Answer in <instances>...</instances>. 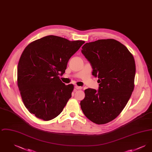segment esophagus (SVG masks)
I'll use <instances>...</instances> for the list:
<instances>
[{
    "mask_svg": "<svg viewBox=\"0 0 152 152\" xmlns=\"http://www.w3.org/2000/svg\"><path fill=\"white\" fill-rule=\"evenodd\" d=\"M75 88L76 89H78V90H80V89H82V87H79V86H76Z\"/></svg>",
    "mask_w": 152,
    "mask_h": 152,
    "instance_id": "34e87169",
    "label": "esophagus"
}]
</instances>
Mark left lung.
I'll list each match as a JSON object with an SVG mask.
<instances>
[{
	"instance_id": "left-lung-1",
	"label": "left lung",
	"mask_w": 152,
	"mask_h": 152,
	"mask_svg": "<svg viewBox=\"0 0 152 152\" xmlns=\"http://www.w3.org/2000/svg\"><path fill=\"white\" fill-rule=\"evenodd\" d=\"M82 53L97 77L99 91L88 88L80 102L84 114L93 123L105 124L118 116L134 87L136 64L133 55L115 39H100L85 44Z\"/></svg>"
}]
</instances>
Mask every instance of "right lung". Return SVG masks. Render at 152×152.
<instances>
[{"mask_svg": "<svg viewBox=\"0 0 152 152\" xmlns=\"http://www.w3.org/2000/svg\"><path fill=\"white\" fill-rule=\"evenodd\" d=\"M85 43L49 35L29 43L18 65V86L29 112L49 121L59 115L71 97L74 86H66L59 75L65 72L68 60Z\"/></svg>", "mask_w": 152, "mask_h": 152, "instance_id": "add662e5", "label": "right lung"}]
</instances>
